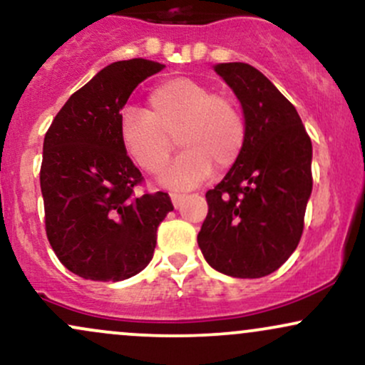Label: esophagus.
Segmentation results:
<instances>
[{
	"mask_svg": "<svg viewBox=\"0 0 365 365\" xmlns=\"http://www.w3.org/2000/svg\"><path fill=\"white\" fill-rule=\"evenodd\" d=\"M170 197H171V202H173V206L175 207H180L183 204V200L187 199V195L185 194H177V192H173V194H170Z\"/></svg>",
	"mask_w": 365,
	"mask_h": 365,
	"instance_id": "esophagus-1",
	"label": "esophagus"
}]
</instances>
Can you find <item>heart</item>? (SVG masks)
Returning <instances> with one entry per match:
<instances>
[{"mask_svg":"<svg viewBox=\"0 0 365 365\" xmlns=\"http://www.w3.org/2000/svg\"><path fill=\"white\" fill-rule=\"evenodd\" d=\"M148 111H121L120 142L139 168L158 175L168 165L173 137L182 153L161 177L163 185L192 188L211 177L215 165L232 168L244 153L247 121L240 106L188 77L159 82L149 94Z\"/></svg>","mask_w":365,"mask_h":365,"instance_id":"obj_1","label":"heart"}]
</instances>
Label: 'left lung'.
Here are the masks:
<instances>
[{"label":"left lung","instance_id":"8db88e82","mask_svg":"<svg viewBox=\"0 0 365 365\" xmlns=\"http://www.w3.org/2000/svg\"><path fill=\"white\" fill-rule=\"evenodd\" d=\"M215 72L242 104L244 153L206 194L197 235L204 259L233 278H262L299 245L312 192V144L295 106L247 63H217Z\"/></svg>","mask_w":365,"mask_h":365}]
</instances>
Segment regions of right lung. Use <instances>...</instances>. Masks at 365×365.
Segmentation results:
<instances>
[{
	"mask_svg": "<svg viewBox=\"0 0 365 365\" xmlns=\"http://www.w3.org/2000/svg\"><path fill=\"white\" fill-rule=\"evenodd\" d=\"M165 65L133 58L104 66L70 96L46 132L41 165L46 235L63 266L83 279L121 282L153 259L168 194L135 195L142 173L120 142V111Z\"/></svg>",
	"mask_w": 365,
	"mask_h": 365,
	"instance_id": "right-lung-1",
	"label": "right lung"
}]
</instances>
